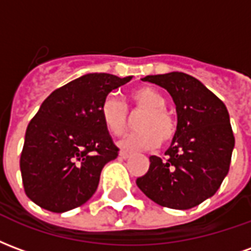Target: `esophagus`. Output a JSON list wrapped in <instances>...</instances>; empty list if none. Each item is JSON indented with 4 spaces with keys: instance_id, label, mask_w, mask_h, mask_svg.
Instances as JSON below:
<instances>
[{
    "instance_id": "1",
    "label": "esophagus",
    "mask_w": 251,
    "mask_h": 251,
    "mask_svg": "<svg viewBox=\"0 0 251 251\" xmlns=\"http://www.w3.org/2000/svg\"><path fill=\"white\" fill-rule=\"evenodd\" d=\"M130 156H131V153L125 152V151H121V152H120V157L121 158H129Z\"/></svg>"
}]
</instances>
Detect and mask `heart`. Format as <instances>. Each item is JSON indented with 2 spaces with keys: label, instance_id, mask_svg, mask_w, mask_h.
<instances>
[{
  "label": "heart",
  "instance_id": "heart-1",
  "mask_svg": "<svg viewBox=\"0 0 251 251\" xmlns=\"http://www.w3.org/2000/svg\"><path fill=\"white\" fill-rule=\"evenodd\" d=\"M127 107L131 111H142L137 120L134 133L125 136L118 145L125 151L153 149L161 142L168 144L177 131V121L167 110V99L151 86H140L129 93ZM127 107L124 102L110 95L100 106V120L106 130L113 136H120L127 125Z\"/></svg>",
  "mask_w": 251,
  "mask_h": 251
}]
</instances>
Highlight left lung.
I'll return each mask as SVG.
<instances>
[{
  "label": "left lung",
  "mask_w": 251,
  "mask_h": 251,
  "mask_svg": "<svg viewBox=\"0 0 251 251\" xmlns=\"http://www.w3.org/2000/svg\"><path fill=\"white\" fill-rule=\"evenodd\" d=\"M142 80L171 94L177 131L165 157L151 156L148 172L136 183L158 205L188 210L215 194L228 174L235 142L228 111L215 94L184 72Z\"/></svg>",
  "instance_id": "8db88e82"
}]
</instances>
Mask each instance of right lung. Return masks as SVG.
Wrapping results in <instances>:
<instances>
[{
  "label": "right lung",
  "mask_w": 251,
  "mask_h": 251,
  "mask_svg": "<svg viewBox=\"0 0 251 251\" xmlns=\"http://www.w3.org/2000/svg\"><path fill=\"white\" fill-rule=\"evenodd\" d=\"M131 76L87 74L56 88L30 120L20 157L26 196L44 210L84 204L120 149L100 120V106Z\"/></svg>",
  "instance_id": "obj_1"
}]
</instances>
